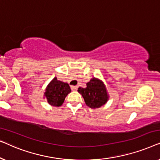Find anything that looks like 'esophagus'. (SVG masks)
Instances as JSON below:
<instances>
[{
  "instance_id": "34e87169",
  "label": "esophagus",
  "mask_w": 160,
  "mask_h": 160,
  "mask_svg": "<svg viewBox=\"0 0 160 160\" xmlns=\"http://www.w3.org/2000/svg\"><path fill=\"white\" fill-rule=\"evenodd\" d=\"M71 89L73 91H75V90H76V89H78V86H71Z\"/></svg>"
}]
</instances>
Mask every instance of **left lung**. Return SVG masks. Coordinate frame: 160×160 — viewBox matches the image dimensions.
<instances>
[{
    "instance_id": "8db88e82",
    "label": "left lung",
    "mask_w": 160,
    "mask_h": 160,
    "mask_svg": "<svg viewBox=\"0 0 160 160\" xmlns=\"http://www.w3.org/2000/svg\"><path fill=\"white\" fill-rule=\"evenodd\" d=\"M78 92L82 94L87 106L91 108H100L108 100L109 96L104 83L97 78H92L87 82L86 88L79 87Z\"/></svg>"
}]
</instances>
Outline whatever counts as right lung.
Returning <instances> with one entry per match:
<instances>
[{"instance_id": "right-lung-1", "label": "right lung", "mask_w": 160, "mask_h": 160, "mask_svg": "<svg viewBox=\"0 0 160 160\" xmlns=\"http://www.w3.org/2000/svg\"><path fill=\"white\" fill-rule=\"evenodd\" d=\"M71 92L68 84L59 81L57 77H54L47 87L44 95L48 103L52 106L59 107L62 106L65 97Z\"/></svg>"}]
</instances>
